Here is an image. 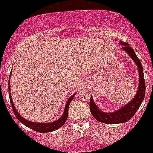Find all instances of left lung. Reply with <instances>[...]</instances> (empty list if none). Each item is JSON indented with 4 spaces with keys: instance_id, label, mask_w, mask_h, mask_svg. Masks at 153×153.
<instances>
[{
    "instance_id": "1",
    "label": "left lung",
    "mask_w": 153,
    "mask_h": 153,
    "mask_svg": "<svg viewBox=\"0 0 153 153\" xmlns=\"http://www.w3.org/2000/svg\"><path fill=\"white\" fill-rule=\"evenodd\" d=\"M120 44H122V49L127 53L129 56L132 58V60L135 62L139 70V76H140V83L138 86V90L136 96L132 98V100L129 102L126 105L121 109L116 110L113 113H106L101 111L99 109L97 104L94 102L93 97H90V109L93 117L99 121L106 124H117L123 123L129 121L131 118L135 115L138 109L141 106L143 99L145 97L146 93V84L144 79V74H143V66L141 64L140 59L135 53L134 51L129 44L123 41H120Z\"/></svg>"
}]
</instances>
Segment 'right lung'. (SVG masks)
Returning a JSON list of instances; mask_svg holds the SVG:
<instances>
[{
  "instance_id": "right-lung-1",
  "label": "right lung",
  "mask_w": 153,
  "mask_h": 153,
  "mask_svg": "<svg viewBox=\"0 0 153 153\" xmlns=\"http://www.w3.org/2000/svg\"><path fill=\"white\" fill-rule=\"evenodd\" d=\"M11 74V72H10ZM8 90H9V97H10V104H11L12 109H13V112L14 113V115L16 116V117L17 118V120L21 123L24 124V126H27L28 128L31 129H33L36 132H53V131H55L56 129H58L59 128L62 126L63 124L66 123V120H67V117H68V109H69V106H70V103L71 102V100H73L74 97L75 96L76 93H74V95H72L70 98L68 99V100L67 101V103H66V106H65L64 112H63L62 117L60 119H58L57 120L54 121V122L52 123H33L30 122V121H28V120H25L24 117L20 115L18 113V112L17 111L15 106L13 105V100L11 98V95H10V79H9V83H8Z\"/></svg>"
}]
</instances>
